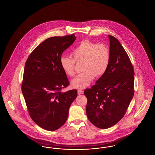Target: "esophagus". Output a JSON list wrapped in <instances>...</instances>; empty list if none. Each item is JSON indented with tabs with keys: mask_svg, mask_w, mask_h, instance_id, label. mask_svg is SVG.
Segmentation results:
<instances>
[{
	"mask_svg": "<svg viewBox=\"0 0 155 155\" xmlns=\"http://www.w3.org/2000/svg\"><path fill=\"white\" fill-rule=\"evenodd\" d=\"M83 93H84V91L82 90H81V89L78 90V94H82Z\"/></svg>",
	"mask_w": 155,
	"mask_h": 155,
	"instance_id": "34e87169",
	"label": "esophagus"
}]
</instances>
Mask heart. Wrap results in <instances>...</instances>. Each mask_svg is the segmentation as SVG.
I'll return each mask as SVG.
<instances>
[{"instance_id": "1", "label": "heart", "mask_w": 155, "mask_h": 155, "mask_svg": "<svg viewBox=\"0 0 155 155\" xmlns=\"http://www.w3.org/2000/svg\"><path fill=\"white\" fill-rule=\"evenodd\" d=\"M73 59L66 56L60 58V64L64 73L68 76L75 74V62H83L82 71L71 81V87L83 89L88 86L94 77L104 74L110 62V53L104 44H97L85 40L81 41L71 52Z\"/></svg>"}]
</instances>
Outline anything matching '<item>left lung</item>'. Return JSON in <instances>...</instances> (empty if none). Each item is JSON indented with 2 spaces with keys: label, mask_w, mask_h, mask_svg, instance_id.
Instances as JSON below:
<instances>
[{
  "label": "left lung",
  "mask_w": 155,
  "mask_h": 155,
  "mask_svg": "<svg viewBox=\"0 0 155 155\" xmlns=\"http://www.w3.org/2000/svg\"><path fill=\"white\" fill-rule=\"evenodd\" d=\"M110 39V62L105 74L84 94L89 121L100 129L117 124L127 111L134 93V71L126 52L115 37Z\"/></svg>",
  "instance_id": "obj_1"
}]
</instances>
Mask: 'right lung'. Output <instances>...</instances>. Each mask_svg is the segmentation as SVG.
I'll list each match as a JSON object with an SVG mask.
<instances>
[{
	"label": "right lung",
	"instance_id": "1",
	"mask_svg": "<svg viewBox=\"0 0 155 155\" xmlns=\"http://www.w3.org/2000/svg\"><path fill=\"white\" fill-rule=\"evenodd\" d=\"M75 38L74 34L48 38L33 50L25 63L22 92L31 119L45 130L62 127L77 96L76 89L61 91L69 82L60 64L62 53Z\"/></svg>",
	"mask_w": 155,
	"mask_h": 155
}]
</instances>
